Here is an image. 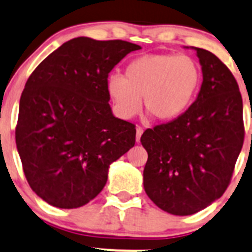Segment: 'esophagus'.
Listing matches in <instances>:
<instances>
[{"label": "esophagus", "mask_w": 252, "mask_h": 252, "mask_svg": "<svg viewBox=\"0 0 252 252\" xmlns=\"http://www.w3.org/2000/svg\"><path fill=\"white\" fill-rule=\"evenodd\" d=\"M142 133H143V128L138 126V127L136 128V141H137V142H140L141 136H142Z\"/></svg>", "instance_id": "34e87169"}]
</instances>
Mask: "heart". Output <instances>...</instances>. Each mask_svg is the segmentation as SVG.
<instances>
[{
    "instance_id": "heart-1",
    "label": "heart",
    "mask_w": 252,
    "mask_h": 252,
    "mask_svg": "<svg viewBox=\"0 0 252 252\" xmlns=\"http://www.w3.org/2000/svg\"><path fill=\"white\" fill-rule=\"evenodd\" d=\"M202 83V69L193 57L176 53L150 54L133 59L124 78L112 75L106 88L120 116L130 119L141 106L159 121L181 116L193 102Z\"/></svg>"
}]
</instances>
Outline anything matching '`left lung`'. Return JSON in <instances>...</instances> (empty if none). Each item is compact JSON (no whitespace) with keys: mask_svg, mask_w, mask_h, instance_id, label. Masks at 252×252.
<instances>
[{"mask_svg":"<svg viewBox=\"0 0 252 252\" xmlns=\"http://www.w3.org/2000/svg\"><path fill=\"white\" fill-rule=\"evenodd\" d=\"M203 70L195 101L173 121L147 128L143 186L173 215H191L224 194L243 148V97L235 78L213 53L194 48Z\"/></svg>","mask_w":252,"mask_h":252,"instance_id":"obj_1","label":"left lung"}]
</instances>
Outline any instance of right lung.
Here are the masks:
<instances>
[{
	"label": "right lung",
	"instance_id": "1",
	"mask_svg": "<svg viewBox=\"0 0 252 252\" xmlns=\"http://www.w3.org/2000/svg\"><path fill=\"white\" fill-rule=\"evenodd\" d=\"M140 45L78 37L33 70L20 100L16 145L26 179L44 202L85 205L102 190L109 166L136 142V126L112 115L109 73Z\"/></svg>",
	"mask_w": 252,
	"mask_h": 252
}]
</instances>
